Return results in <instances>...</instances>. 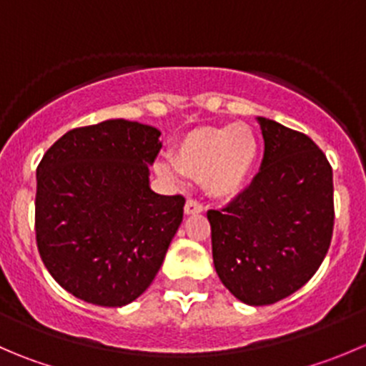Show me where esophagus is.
<instances>
[{
  "instance_id": "obj_1",
  "label": "esophagus",
  "mask_w": 366,
  "mask_h": 366,
  "mask_svg": "<svg viewBox=\"0 0 366 366\" xmlns=\"http://www.w3.org/2000/svg\"><path fill=\"white\" fill-rule=\"evenodd\" d=\"M202 211H204V205H202L200 202H197V200H187L186 205H184V212H186L187 216L200 214Z\"/></svg>"
}]
</instances>
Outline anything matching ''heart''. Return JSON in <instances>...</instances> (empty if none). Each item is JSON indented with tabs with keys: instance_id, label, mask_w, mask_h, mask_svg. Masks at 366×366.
<instances>
[{
	"instance_id": "b5f03b06",
	"label": "heart",
	"mask_w": 366,
	"mask_h": 366,
	"mask_svg": "<svg viewBox=\"0 0 366 366\" xmlns=\"http://www.w3.org/2000/svg\"><path fill=\"white\" fill-rule=\"evenodd\" d=\"M259 154L257 134L244 123L198 127L177 141L172 161H159L155 172L166 179H179L180 173L198 177L209 197L232 200L254 179Z\"/></svg>"
}]
</instances>
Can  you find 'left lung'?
<instances>
[{
	"label": "left lung",
	"instance_id": "obj_1",
	"mask_svg": "<svg viewBox=\"0 0 366 366\" xmlns=\"http://www.w3.org/2000/svg\"><path fill=\"white\" fill-rule=\"evenodd\" d=\"M264 155L250 186L209 211L212 261L227 290L248 306H268L302 288L332 237V168L306 136L261 118Z\"/></svg>",
	"mask_w": 366,
	"mask_h": 366
}]
</instances>
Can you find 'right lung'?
<instances>
[{"mask_svg":"<svg viewBox=\"0 0 366 366\" xmlns=\"http://www.w3.org/2000/svg\"><path fill=\"white\" fill-rule=\"evenodd\" d=\"M161 130L127 119L73 129L37 166L35 236L76 299L122 307L147 292L182 223L184 197L152 191Z\"/></svg>","mask_w":366,"mask_h":366,"instance_id":"1","label":"right lung"}]
</instances>
